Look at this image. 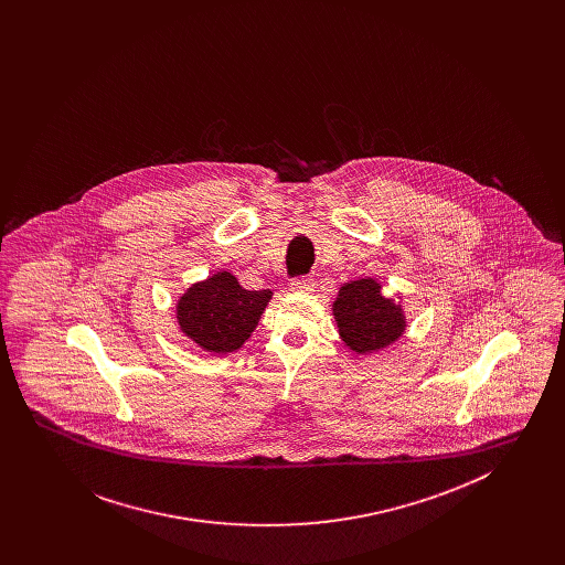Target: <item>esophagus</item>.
<instances>
[{
    "mask_svg": "<svg viewBox=\"0 0 565 565\" xmlns=\"http://www.w3.org/2000/svg\"><path fill=\"white\" fill-rule=\"evenodd\" d=\"M290 288H292L295 292H313L316 281H313L311 277H296V279L290 281Z\"/></svg>",
    "mask_w": 565,
    "mask_h": 565,
    "instance_id": "obj_1",
    "label": "esophagus"
}]
</instances>
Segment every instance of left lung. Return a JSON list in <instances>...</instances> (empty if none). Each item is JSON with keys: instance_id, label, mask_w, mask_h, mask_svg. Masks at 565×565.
<instances>
[{"instance_id": "8db88e82", "label": "left lung", "mask_w": 565, "mask_h": 565, "mask_svg": "<svg viewBox=\"0 0 565 565\" xmlns=\"http://www.w3.org/2000/svg\"><path fill=\"white\" fill-rule=\"evenodd\" d=\"M332 313L341 339L355 353L383 350L406 330L403 307L381 295V284L373 277L343 284Z\"/></svg>"}]
</instances>
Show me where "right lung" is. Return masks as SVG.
<instances>
[{"mask_svg":"<svg viewBox=\"0 0 565 565\" xmlns=\"http://www.w3.org/2000/svg\"><path fill=\"white\" fill-rule=\"evenodd\" d=\"M270 290H245L228 270L192 284L175 305L180 330L201 350L231 353L256 330Z\"/></svg>","mask_w":565,"mask_h":565,"instance_id":"obj_1","label":"right lung"}]
</instances>
